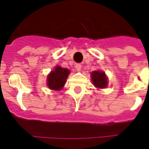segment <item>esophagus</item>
I'll return each mask as SVG.
<instances>
[{
    "label": "esophagus",
    "instance_id": "obj_1",
    "mask_svg": "<svg viewBox=\"0 0 149 149\" xmlns=\"http://www.w3.org/2000/svg\"><path fill=\"white\" fill-rule=\"evenodd\" d=\"M81 66H82V65L81 64H79V63H77V64H76V65H75V68H76V70H78V71H79V70H81Z\"/></svg>",
    "mask_w": 149,
    "mask_h": 149
}]
</instances>
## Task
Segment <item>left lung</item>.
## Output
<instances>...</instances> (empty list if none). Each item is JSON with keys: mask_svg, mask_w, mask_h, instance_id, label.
I'll return each mask as SVG.
<instances>
[{"mask_svg": "<svg viewBox=\"0 0 149 149\" xmlns=\"http://www.w3.org/2000/svg\"><path fill=\"white\" fill-rule=\"evenodd\" d=\"M91 79L93 85L99 88H104L107 85V78L104 72L93 71L91 73Z\"/></svg>", "mask_w": 149, "mask_h": 149, "instance_id": "obj_1", "label": "left lung"}]
</instances>
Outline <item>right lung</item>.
Masks as SVG:
<instances>
[{
    "label": "right lung",
    "instance_id": "right-lung-1",
    "mask_svg": "<svg viewBox=\"0 0 149 149\" xmlns=\"http://www.w3.org/2000/svg\"><path fill=\"white\" fill-rule=\"evenodd\" d=\"M70 70L63 69L60 66H56L55 70L52 71L48 76L47 85L52 90L60 91L64 86L68 75L70 74Z\"/></svg>",
    "mask_w": 149,
    "mask_h": 149
}]
</instances>
